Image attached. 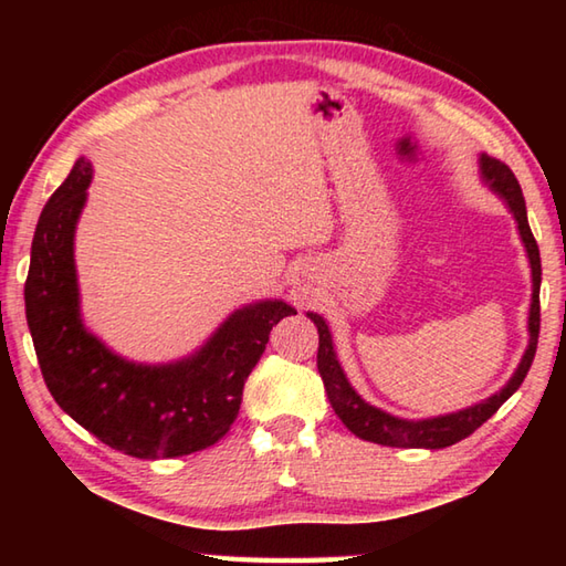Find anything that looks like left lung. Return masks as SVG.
I'll list each match as a JSON object with an SVG mask.
<instances>
[{"mask_svg":"<svg viewBox=\"0 0 566 566\" xmlns=\"http://www.w3.org/2000/svg\"><path fill=\"white\" fill-rule=\"evenodd\" d=\"M479 177H482L484 187L494 191L510 209L516 229H520V239L526 249V260H530L532 270V304H530V317H526V332H530V344L522 354L520 364H516L514 375L510 381L494 391L492 397H486L479 405H472L467 409L452 411V415H439L427 419H405L395 417L389 411L369 405L357 389L349 385L347 375H344L342 364L334 352L329 324L324 322L322 314L306 312V317L314 322V327L319 332V352H317V369L327 389L329 405L337 411V417L344 421V427L352 434H357L364 442H375L385 447H401V449H444L457 442H462L490 419L496 409H500L506 399H510L530 371L536 352V339H539V284H542V262H539V247L534 242V234L526 222V205L520 181H516L514 171L504 165V161L479 155Z\"/></svg>","mask_w":566,"mask_h":566,"instance_id":"left-lung-1","label":"left lung"}]
</instances>
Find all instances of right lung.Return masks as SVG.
<instances>
[{
	"instance_id": "1",
	"label": "right lung",
	"mask_w": 566,
	"mask_h": 566,
	"mask_svg": "<svg viewBox=\"0 0 566 566\" xmlns=\"http://www.w3.org/2000/svg\"><path fill=\"white\" fill-rule=\"evenodd\" d=\"M92 185L90 159L44 205L24 284L27 324L46 389L99 442L137 457H181L219 442L242 405V389L280 319L284 300L234 310L202 347L165 364L132 361L84 327L74 264L76 222Z\"/></svg>"
}]
</instances>
